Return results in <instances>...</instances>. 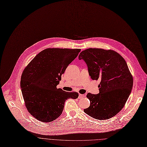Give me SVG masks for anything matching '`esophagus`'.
Segmentation results:
<instances>
[{"label": "esophagus", "instance_id": "obj_1", "mask_svg": "<svg viewBox=\"0 0 147 147\" xmlns=\"http://www.w3.org/2000/svg\"><path fill=\"white\" fill-rule=\"evenodd\" d=\"M84 97V94L79 93V96H78V98H79V99H81V98H83Z\"/></svg>", "mask_w": 147, "mask_h": 147}]
</instances>
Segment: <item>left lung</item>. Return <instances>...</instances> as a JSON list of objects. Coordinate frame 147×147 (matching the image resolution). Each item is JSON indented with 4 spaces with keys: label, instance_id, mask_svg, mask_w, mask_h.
Returning a JSON list of instances; mask_svg holds the SVG:
<instances>
[{
    "label": "left lung",
    "instance_id": "1",
    "mask_svg": "<svg viewBox=\"0 0 147 147\" xmlns=\"http://www.w3.org/2000/svg\"><path fill=\"white\" fill-rule=\"evenodd\" d=\"M78 59L85 62L93 80H100L99 93L87 94L90 104L84 112L99 120L116 115L124 107L133 84L125 60L113 50L100 48L86 49L80 53Z\"/></svg>",
    "mask_w": 147,
    "mask_h": 147
}]
</instances>
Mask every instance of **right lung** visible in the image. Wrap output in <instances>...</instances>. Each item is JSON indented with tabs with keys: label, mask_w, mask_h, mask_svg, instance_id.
I'll list each match as a JSON object with an SVG mask.
<instances>
[{
	"label": "right lung",
	"mask_w": 147,
	"mask_h": 147,
	"mask_svg": "<svg viewBox=\"0 0 147 147\" xmlns=\"http://www.w3.org/2000/svg\"><path fill=\"white\" fill-rule=\"evenodd\" d=\"M81 49L47 48L38 54L24 70L21 88L25 106L34 118L50 122L62 113L66 100L78 98L77 92L57 88L61 76Z\"/></svg>",
	"instance_id": "right-lung-1"
}]
</instances>
